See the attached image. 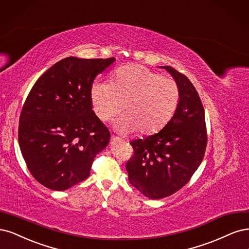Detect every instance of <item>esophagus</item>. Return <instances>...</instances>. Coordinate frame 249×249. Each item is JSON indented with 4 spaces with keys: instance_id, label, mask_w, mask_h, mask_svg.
<instances>
[{
    "instance_id": "1",
    "label": "esophagus",
    "mask_w": 249,
    "mask_h": 249,
    "mask_svg": "<svg viewBox=\"0 0 249 249\" xmlns=\"http://www.w3.org/2000/svg\"><path fill=\"white\" fill-rule=\"evenodd\" d=\"M120 141H121V140H120L119 138H117V136H115V135H111L110 136V143H111V145H115V143L119 142Z\"/></svg>"
}]
</instances>
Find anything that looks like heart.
I'll use <instances>...</instances> for the list:
<instances>
[{"label": "heart", "instance_id": "b5f03b06", "mask_svg": "<svg viewBox=\"0 0 249 249\" xmlns=\"http://www.w3.org/2000/svg\"><path fill=\"white\" fill-rule=\"evenodd\" d=\"M93 109L102 121H108L121 113V132L140 130L142 134L159 131L170 121L180 102V89L175 81L140 65L119 68L107 81L91 87Z\"/></svg>", "mask_w": 249, "mask_h": 249}]
</instances>
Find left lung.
Returning <instances> with one entry per match:
<instances>
[{"label": "left lung", "instance_id": "obj_1", "mask_svg": "<svg viewBox=\"0 0 249 249\" xmlns=\"http://www.w3.org/2000/svg\"><path fill=\"white\" fill-rule=\"evenodd\" d=\"M180 89V102L157 133L130 142L134 154L126 164L130 184L152 199L172 196L189 181L206 151L207 131L202 101L189 79L170 66Z\"/></svg>", "mask_w": 249, "mask_h": 249}]
</instances>
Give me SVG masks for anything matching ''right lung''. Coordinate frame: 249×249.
<instances>
[{
    "label": "right lung",
    "mask_w": 249,
    "mask_h": 249,
    "mask_svg": "<svg viewBox=\"0 0 249 249\" xmlns=\"http://www.w3.org/2000/svg\"><path fill=\"white\" fill-rule=\"evenodd\" d=\"M116 61L68 57L38 78L23 104L18 142L33 177L66 190L90 176L94 158L110 133L92 109L91 87Z\"/></svg>",
    "instance_id": "obj_1"
}]
</instances>
